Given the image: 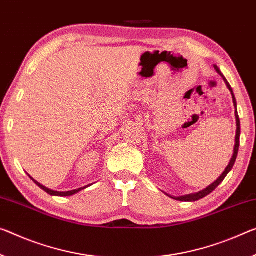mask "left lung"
Listing matches in <instances>:
<instances>
[{"instance_id": "8db88e82", "label": "left lung", "mask_w": 256, "mask_h": 256, "mask_svg": "<svg viewBox=\"0 0 256 256\" xmlns=\"http://www.w3.org/2000/svg\"><path fill=\"white\" fill-rule=\"evenodd\" d=\"M215 70H218V74H221V70L218 68V66H215ZM222 76V74H221ZM224 81H226V84L228 86V88L231 92V95H232L234 98V108H236V119H237V134H236V145H234V156L232 158H231L229 164H228V167L226 168V170L223 172V174L220 176V178L215 180L213 184H210V186L206 188L205 190L198 192V194H186V196H178V198H175L176 200H180V202H196V200L204 198V196H206L210 194V192H213L216 188H218L220 184L223 182V180L226 178V176L229 174V172L232 169L234 164V161L237 159V156H238V150H239V143H240V140H239V137H240V120H239V116H238V113H237V102H236V98L232 92V89H231L229 82L226 81V78L223 76Z\"/></svg>"}]
</instances>
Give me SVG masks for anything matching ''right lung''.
Listing matches in <instances>:
<instances>
[{
  "label": "right lung",
  "mask_w": 256,
  "mask_h": 256,
  "mask_svg": "<svg viewBox=\"0 0 256 256\" xmlns=\"http://www.w3.org/2000/svg\"><path fill=\"white\" fill-rule=\"evenodd\" d=\"M33 180V178H32ZM34 183L36 184V186H40L42 190H44L46 194H51V196H73L74 194H78V191H81V190H84V188H88V186H84V188H78V190H72V191H68V192H57V191H52V190H50V188H46V186H43L42 184H40L38 182H36V180H34Z\"/></svg>",
  "instance_id": "right-lung-1"
}]
</instances>
